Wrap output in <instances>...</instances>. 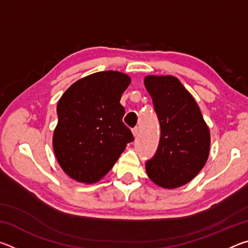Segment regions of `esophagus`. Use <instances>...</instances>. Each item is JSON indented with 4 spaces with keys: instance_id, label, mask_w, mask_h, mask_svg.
Instances as JSON below:
<instances>
[{
    "instance_id": "obj_1",
    "label": "esophagus",
    "mask_w": 248,
    "mask_h": 248,
    "mask_svg": "<svg viewBox=\"0 0 248 248\" xmlns=\"http://www.w3.org/2000/svg\"><path fill=\"white\" fill-rule=\"evenodd\" d=\"M132 133H133V136H134V137H138V136H139V133H140L139 127H134V128L132 129Z\"/></svg>"
}]
</instances>
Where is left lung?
<instances>
[{
	"instance_id": "1",
	"label": "left lung",
	"mask_w": 248,
	"mask_h": 248,
	"mask_svg": "<svg viewBox=\"0 0 248 248\" xmlns=\"http://www.w3.org/2000/svg\"><path fill=\"white\" fill-rule=\"evenodd\" d=\"M144 85L161 127L156 152L145 163L146 173L161 187L183 186L196 177L207 162L209 128L196 100L178 78L149 75Z\"/></svg>"
}]
</instances>
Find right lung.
I'll return each instance as SVG.
<instances>
[{"mask_svg":"<svg viewBox=\"0 0 248 248\" xmlns=\"http://www.w3.org/2000/svg\"><path fill=\"white\" fill-rule=\"evenodd\" d=\"M129 84L124 73L97 72L72 84L59 100L53 150L71 178L97 182L134 140L123 123L124 108L120 104Z\"/></svg>","mask_w":248,"mask_h":248,"instance_id":"obj_1","label":"right lung"}]
</instances>
